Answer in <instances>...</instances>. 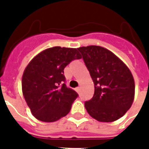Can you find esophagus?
<instances>
[{
  "mask_svg": "<svg viewBox=\"0 0 149 149\" xmlns=\"http://www.w3.org/2000/svg\"><path fill=\"white\" fill-rule=\"evenodd\" d=\"M79 91H80V87H77V88H76V91H77V93H79Z\"/></svg>",
  "mask_w": 149,
  "mask_h": 149,
  "instance_id": "obj_1",
  "label": "esophagus"
}]
</instances>
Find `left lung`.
<instances>
[{"label":"left lung","mask_w":149,"mask_h":149,"mask_svg":"<svg viewBox=\"0 0 149 149\" xmlns=\"http://www.w3.org/2000/svg\"><path fill=\"white\" fill-rule=\"evenodd\" d=\"M94 84L93 98L85 102L86 111L100 122H113L132 107L134 80L132 72L118 56L97 45L79 47Z\"/></svg>","instance_id":"left-lung-1"}]
</instances>
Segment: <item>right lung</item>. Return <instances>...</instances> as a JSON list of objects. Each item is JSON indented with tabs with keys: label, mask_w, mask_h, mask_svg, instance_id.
<instances>
[{
	"label": "right lung",
	"mask_w": 149,
	"mask_h": 149,
	"mask_svg": "<svg viewBox=\"0 0 149 149\" xmlns=\"http://www.w3.org/2000/svg\"><path fill=\"white\" fill-rule=\"evenodd\" d=\"M81 58L77 49L55 46L30 61L22 76V93L36 119L54 122L69 113L78 94L64 84V68Z\"/></svg>",
	"instance_id": "add662e5"
}]
</instances>
